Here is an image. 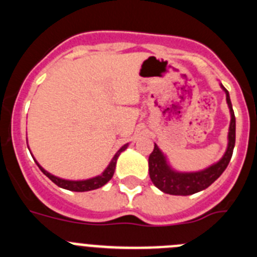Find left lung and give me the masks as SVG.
Listing matches in <instances>:
<instances>
[{
	"instance_id": "8db88e82",
	"label": "left lung",
	"mask_w": 257,
	"mask_h": 257,
	"mask_svg": "<svg viewBox=\"0 0 257 257\" xmlns=\"http://www.w3.org/2000/svg\"><path fill=\"white\" fill-rule=\"evenodd\" d=\"M220 86H221L222 91L225 92L226 103H228L229 112H230L228 147H226L225 153L216 163L208 166L207 169H203L201 171L181 172L172 169L167 161V157L158 148V145L154 144V149L149 156L148 161L149 176H151L152 183L163 193L172 194V196H190V194L198 193L210 187L228 167L235 145V117L228 90L222 85Z\"/></svg>"
}]
</instances>
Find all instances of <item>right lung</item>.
I'll use <instances>...</instances> for the list:
<instances>
[{
	"label": "right lung",
	"mask_w": 257,
	"mask_h": 257,
	"mask_svg": "<svg viewBox=\"0 0 257 257\" xmlns=\"http://www.w3.org/2000/svg\"><path fill=\"white\" fill-rule=\"evenodd\" d=\"M127 147H128V144H124L123 147H121V148L118 149V152L114 154V157L112 158V161L109 162L108 167H106V169L104 170L100 175H97V176H95V178H91V179H86V180H67V179L58 178V176H55V175H52V174H50L49 171H46V170H45L44 167H42V166H41L40 163L35 160V158H33V160L36 161V163H37V166L40 167L41 171L44 172L47 178H49L52 183H55L58 187L63 188V189L72 190V192H88V190L99 189V188L104 187V185H105V184L113 178V174H114L115 163H117L118 157H119V154H121L122 152L127 148Z\"/></svg>",
	"instance_id": "right-lung-1"
}]
</instances>
